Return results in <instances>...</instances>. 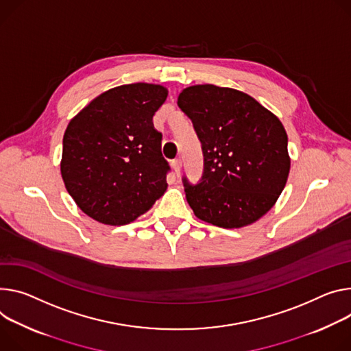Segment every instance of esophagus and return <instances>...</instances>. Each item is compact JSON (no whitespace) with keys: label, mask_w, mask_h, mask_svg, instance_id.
<instances>
[{"label":"esophagus","mask_w":351,"mask_h":351,"mask_svg":"<svg viewBox=\"0 0 351 351\" xmlns=\"http://www.w3.org/2000/svg\"><path fill=\"white\" fill-rule=\"evenodd\" d=\"M171 165H172L175 173L179 175V173H180V169H182V161H180V159H173Z\"/></svg>","instance_id":"esophagus-1"}]
</instances>
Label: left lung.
Wrapping results in <instances>:
<instances>
[{
  "instance_id": "obj_1",
  "label": "left lung",
  "mask_w": 351,
  "mask_h": 351,
  "mask_svg": "<svg viewBox=\"0 0 351 351\" xmlns=\"http://www.w3.org/2000/svg\"><path fill=\"white\" fill-rule=\"evenodd\" d=\"M178 106L202 143V179L183 178L195 215L221 228H241L277 202L290 173L289 138L276 114L247 93L211 84L183 89Z\"/></svg>"
}]
</instances>
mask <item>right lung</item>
Segmentation results:
<instances>
[{
	"instance_id": "1",
	"label": "right lung",
	"mask_w": 351,
	"mask_h": 351,
	"mask_svg": "<svg viewBox=\"0 0 351 351\" xmlns=\"http://www.w3.org/2000/svg\"><path fill=\"white\" fill-rule=\"evenodd\" d=\"M167 97L162 85H120L101 93L69 123L61 176L90 218L106 226L129 224L165 193L169 165L152 117Z\"/></svg>"
}]
</instances>
